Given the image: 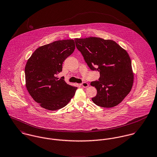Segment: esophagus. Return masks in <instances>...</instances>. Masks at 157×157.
<instances>
[{"label": "esophagus", "mask_w": 157, "mask_h": 157, "mask_svg": "<svg viewBox=\"0 0 157 157\" xmlns=\"http://www.w3.org/2000/svg\"><path fill=\"white\" fill-rule=\"evenodd\" d=\"M81 85L82 87H84V88H86L89 86V84L87 82H82V84H81Z\"/></svg>", "instance_id": "esophagus-1"}]
</instances>
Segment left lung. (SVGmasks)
<instances>
[{
  "mask_svg": "<svg viewBox=\"0 0 157 157\" xmlns=\"http://www.w3.org/2000/svg\"><path fill=\"white\" fill-rule=\"evenodd\" d=\"M75 41L90 69L98 70L100 73L99 81L91 82L97 89L93 102L104 108L119 104L131 91L134 82L128 52L111 40L90 36L75 38Z\"/></svg>",
  "mask_w": 157,
  "mask_h": 157,
  "instance_id": "1",
  "label": "left lung"
}]
</instances>
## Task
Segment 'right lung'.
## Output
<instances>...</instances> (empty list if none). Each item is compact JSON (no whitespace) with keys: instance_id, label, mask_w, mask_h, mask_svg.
Here are the masks:
<instances>
[{"instance_id":"add662e5","label":"right lung","mask_w":157,"mask_h":157,"mask_svg":"<svg viewBox=\"0 0 157 157\" xmlns=\"http://www.w3.org/2000/svg\"><path fill=\"white\" fill-rule=\"evenodd\" d=\"M75 49L73 40H63L37 48L28 59L25 69L26 87L31 97L43 108L55 111L68 104L77 87L56 76L64 61Z\"/></svg>"}]
</instances>
